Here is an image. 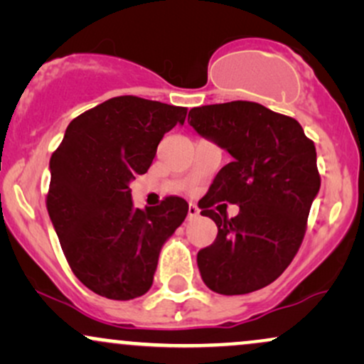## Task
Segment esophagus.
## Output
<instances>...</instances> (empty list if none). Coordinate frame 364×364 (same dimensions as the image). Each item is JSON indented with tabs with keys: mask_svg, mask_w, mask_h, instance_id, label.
<instances>
[{
	"mask_svg": "<svg viewBox=\"0 0 364 364\" xmlns=\"http://www.w3.org/2000/svg\"><path fill=\"white\" fill-rule=\"evenodd\" d=\"M198 207H196L195 203H190V205H188V219H195V217H198Z\"/></svg>",
	"mask_w": 364,
	"mask_h": 364,
	"instance_id": "34e87169",
	"label": "esophagus"
}]
</instances>
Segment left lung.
Returning a JSON list of instances; mask_svg holds the SVG:
<instances>
[{"label":"left lung","mask_w":364,"mask_h":364,"mask_svg":"<svg viewBox=\"0 0 364 364\" xmlns=\"http://www.w3.org/2000/svg\"><path fill=\"white\" fill-rule=\"evenodd\" d=\"M188 123L232 157L198 202L217 224L214 243L196 255L203 282L225 296L262 289L303 243L320 190L315 144L294 118L250 101L193 107ZM220 201L240 205V214L217 215Z\"/></svg>","instance_id":"obj_1"}]
</instances>
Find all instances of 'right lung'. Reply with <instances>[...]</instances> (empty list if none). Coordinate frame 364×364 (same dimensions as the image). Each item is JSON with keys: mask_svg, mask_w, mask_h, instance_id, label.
I'll use <instances>...</instances> for the list:
<instances>
[{"mask_svg": "<svg viewBox=\"0 0 364 364\" xmlns=\"http://www.w3.org/2000/svg\"><path fill=\"white\" fill-rule=\"evenodd\" d=\"M186 112L119 95L77 116L53 152L46 207L70 269L95 294L127 301L152 286L162 245L188 203L173 195L133 208L129 181L147 173L159 141Z\"/></svg>", "mask_w": 364, "mask_h": 364, "instance_id": "add662e5", "label": "right lung"}]
</instances>
